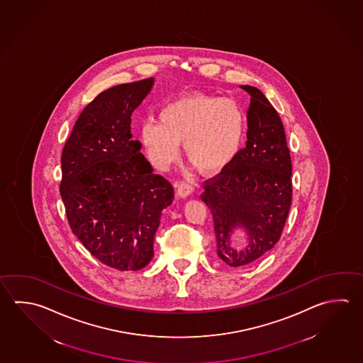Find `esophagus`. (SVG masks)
<instances>
[{
  "instance_id": "obj_1",
  "label": "esophagus",
  "mask_w": 363,
  "mask_h": 363,
  "mask_svg": "<svg viewBox=\"0 0 363 363\" xmlns=\"http://www.w3.org/2000/svg\"><path fill=\"white\" fill-rule=\"evenodd\" d=\"M193 191H194V188L188 182H179L177 184V193H178L179 197H189Z\"/></svg>"
}]
</instances>
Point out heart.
I'll use <instances>...</instances> for the list:
<instances>
[{
    "instance_id": "heart-1",
    "label": "heart",
    "mask_w": 363,
    "mask_h": 363,
    "mask_svg": "<svg viewBox=\"0 0 363 363\" xmlns=\"http://www.w3.org/2000/svg\"><path fill=\"white\" fill-rule=\"evenodd\" d=\"M160 124L142 126L147 156L160 170L177 161L180 143L203 175L224 172L237 157L245 134V113L237 101L188 93L162 107Z\"/></svg>"
}]
</instances>
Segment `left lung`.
<instances>
[{"label": "left lung", "mask_w": 363, "mask_h": 363, "mask_svg": "<svg viewBox=\"0 0 363 363\" xmlns=\"http://www.w3.org/2000/svg\"><path fill=\"white\" fill-rule=\"evenodd\" d=\"M251 96L247 142L218 177L207 180L202 201L213 218L218 256L231 267L257 262L280 239L291 203V160L283 123L264 93L240 86ZM246 244H232L234 230Z\"/></svg>", "instance_id": "1"}]
</instances>
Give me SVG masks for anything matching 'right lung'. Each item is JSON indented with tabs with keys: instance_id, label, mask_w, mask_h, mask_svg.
<instances>
[{
	"instance_id": "1",
	"label": "right lung",
	"mask_w": 363,
	"mask_h": 363,
	"mask_svg": "<svg viewBox=\"0 0 363 363\" xmlns=\"http://www.w3.org/2000/svg\"><path fill=\"white\" fill-rule=\"evenodd\" d=\"M153 78L112 86L80 113L61 156L60 193L75 237L102 264L143 269L153 257L162 210L172 185L153 174L133 140L132 115Z\"/></svg>"
}]
</instances>
